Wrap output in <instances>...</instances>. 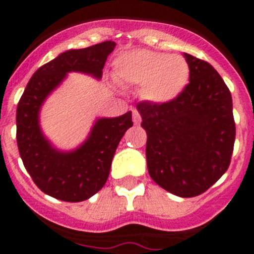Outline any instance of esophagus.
Wrapping results in <instances>:
<instances>
[{
  "label": "esophagus",
  "mask_w": 254,
  "mask_h": 254,
  "mask_svg": "<svg viewBox=\"0 0 254 254\" xmlns=\"http://www.w3.org/2000/svg\"><path fill=\"white\" fill-rule=\"evenodd\" d=\"M132 117H133V122L136 123V125H138V123L141 122V116H140V113L136 111V109H134V111H132Z\"/></svg>",
  "instance_id": "obj_1"
}]
</instances>
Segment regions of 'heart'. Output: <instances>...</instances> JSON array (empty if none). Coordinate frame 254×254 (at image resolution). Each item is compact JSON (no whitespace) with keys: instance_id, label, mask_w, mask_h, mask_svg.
I'll return each instance as SVG.
<instances>
[{"instance_id":"b5f03b06","label":"heart","mask_w":254,"mask_h":254,"mask_svg":"<svg viewBox=\"0 0 254 254\" xmlns=\"http://www.w3.org/2000/svg\"><path fill=\"white\" fill-rule=\"evenodd\" d=\"M114 77L122 85L142 86L143 98L155 104L176 100L190 81V66L179 55L138 49L114 62Z\"/></svg>"}]
</instances>
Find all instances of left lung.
Returning a JSON list of instances; mask_svg holds the SVG:
<instances>
[{
    "mask_svg": "<svg viewBox=\"0 0 254 254\" xmlns=\"http://www.w3.org/2000/svg\"><path fill=\"white\" fill-rule=\"evenodd\" d=\"M190 84L167 104L141 102L146 160L156 185L179 197L203 193L228 170L235 141L232 94L210 64L185 53Z\"/></svg>",
    "mask_w": 254,
    "mask_h": 254,
    "instance_id": "8db88e82",
    "label": "left lung"
}]
</instances>
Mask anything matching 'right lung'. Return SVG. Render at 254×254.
<instances>
[{
    "label": "right lung",
    "instance_id": "obj_1",
    "mask_svg": "<svg viewBox=\"0 0 254 254\" xmlns=\"http://www.w3.org/2000/svg\"><path fill=\"white\" fill-rule=\"evenodd\" d=\"M114 47L116 43L108 40L61 53L35 71L17 104L16 140L24 167L40 190L61 201L80 202L102 190L117 146L133 126L132 112L114 118H98L80 146L62 151L52 145L40 128V109L68 72L86 73L100 80Z\"/></svg>",
    "mask_w": 254,
    "mask_h": 254
}]
</instances>
